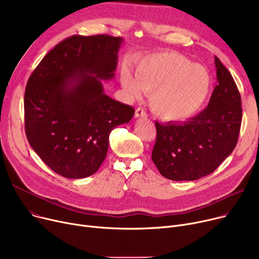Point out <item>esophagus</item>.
I'll return each instance as SVG.
<instances>
[{
    "label": "esophagus",
    "mask_w": 259,
    "mask_h": 259,
    "mask_svg": "<svg viewBox=\"0 0 259 259\" xmlns=\"http://www.w3.org/2000/svg\"><path fill=\"white\" fill-rule=\"evenodd\" d=\"M140 117H142V118L147 117V113L143 108H138L137 110H135V118H140Z\"/></svg>",
    "instance_id": "34e87169"
}]
</instances>
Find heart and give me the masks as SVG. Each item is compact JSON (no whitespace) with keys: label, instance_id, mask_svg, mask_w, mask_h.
I'll list each match as a JSON object with an SVG mask.
<instances>
[{"label":"heart","instance_id":"b5f03b06","mask_svg":"<svg viewBox=\"0 0 259 259\" xmlns=\"http://www.w3.org/2000/svg\"><path fill=\"white\" fill-rule=\"evenodd\" d=\"M120 80L131 98H141L143 90L151 92V110L170 121L185 120L196 114L212 88V77L206 67L174 52L144 58L135 67V76L124 69Z\"/></svg>","mask_w":259,"mask_h":259}]
</instances>
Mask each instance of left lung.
Returning a JSON list of instances; mask_svg holds the SVG:
<instances>
[{"label": "left lung", "mask_w": 259, "mask_h": 259, "mask_svg": "<svg viewBox=\"0 0 259 259\" xmlns=\"http://www.w3.org/2000/svg\"><path fill=\"white\" fill-rule=\"evenodd\" d=\"M216 85L208 107L187 121L155 122L152 160L171 181H196L211 174L232 153L241 125V100L235 81L214 57Z\"/></svg>", "instance_id": "obj_1"}]
</instances>
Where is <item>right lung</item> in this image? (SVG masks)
Wrapping results in <instances>:
<instances>
[{"instance_id": "right-lung-1", "label": "right lung", "mask_w": 259, "mask_h": 259, "mask_svg": "<svg viewBox=\"0 0 259 259\" xmlns=\"http://www.w3.org/2000/svg\"><path fill=\"white\" fill-rule=\"evenodd\" d=\"M121 37L72 35L51 49L27 83L25 131L45 164L66 179H85L104 161L109 135L134 115L105 94L114 77Z\"/></svg>"}]
</instances>
